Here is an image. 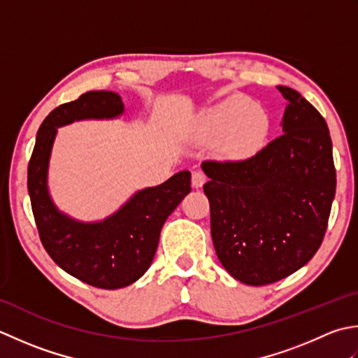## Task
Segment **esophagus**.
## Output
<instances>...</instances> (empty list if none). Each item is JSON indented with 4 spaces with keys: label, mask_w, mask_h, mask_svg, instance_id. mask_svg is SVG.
<instances>
[{
    "label": "esophagus",
    "mask_w": 358,
    "mask_h": 358,
    "mask_svg": "<svg viewBox=\"0 0 358 358\" xmlns=\"http://www.w3.org/2000/svg\"><path fill=\"white\" fill-rule=\"evenodd\" d=\"M206 180H207V176H206V174H203L201 170L193 171V174H192V185H193L194 188L202 187L203 184H206Z\"/></svg>",
    "instance_id": "obj_1"
}]
</instances>
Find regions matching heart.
I'll return each mask as SVG.
<instances>
[{
    "label": "heart",
    "mask_w": 358,
    "mask_h": 358,
    "mask_svg": "<svg viewBox=\"0 0 358 358\" xmlns=\"http://www.w3.org/2000/svg\"><path fill=\"white\" fill-rule=\"evenodd\" d=\"M249 108L243 97H230L208 109L202 117V134L206 137L225 136L231 150H250L259 142L267 128V117L258 108Z\"/></svg>",
    "instance_id": "1"
}]
</instances>
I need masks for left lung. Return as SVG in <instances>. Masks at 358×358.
Masks as SVG:
<instances>
[{
    "mask_svg": "<svg viewBox=\"0 0 358 358\" xmlns=\"http://www.w3.org/2000/svg\"><path fill=\"white\" fill-rule=\"evenodd\" d=\"M278 90L289 100L281 136L247 159L202 162L216 255L249 286L280 281L312 259L337 184L323 115L292 87Z\"/></svg>",
    "mask_w": 358,
    "mask_h": 358,
    "instance_id": "8db88e82",
    "label": "left lung"
}]
</instances>
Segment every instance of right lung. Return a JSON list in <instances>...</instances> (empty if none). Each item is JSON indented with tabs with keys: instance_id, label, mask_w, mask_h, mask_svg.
I'll return each mask as SVG.
<instances>
[{
	"instance_id": "add662e5",
	"label": "right lung",
	"mask_w": 358,
	"mask_h": 358,
	"mask_svg": "<svg viewBox=\"0 0 358 358\" xmlns=\"http://www.w3.org/2000/svg\"><path fill=\"white\" fill-rule=\"evenodd\" d=\"M122 113V100L111 91H90L57 106L36 133L27 166L32 213L49 257L77 280L108 290L129 286L148 271L165 220L192 189V174L180 171L164 184L136 193L117 213L94 224L74 221L55 208L46 179L57 128Z\"/></svg>"
}]
</instances>
